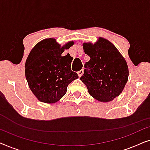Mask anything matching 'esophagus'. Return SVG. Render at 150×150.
Wrapping results in <instances>:
<instances>
[{
    "label": "esophagus",
    "mask_w": 150,
    "mask_h": 150,
    "mask_svg": "<svg viewBox=\"0 0 150 150\" xmlns=\"http://www.w3.org/2000/svg\"><path fill=\"white\" fill-rule=\"evenodd\" d=\"M83 74V69H81V70L78 71V75H79V77H81Z\"/></svg>",
    "instance_id": "obj_1"
}]
</instances>
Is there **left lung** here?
<instances>
[{"mask_svg": "<svg viewBox=\"0 0 150 150\" xmlns=\"http://www.w3.org/2000/svg\"><path fill=\"white\" fill-rule=\"evenodd\" d=\"M90 60L85 64L81 80L92 97L100 102H110L124 89L128 78L126 61L113 44L100 38L96 44H83Z\"/></svg>", "mask_w": 150, "mask_h": 150, "instance_id": "obj_1", "label": "left lung"}]
</instances>
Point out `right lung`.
<instances>
[{
	"label": "right lung",
	"instance_id": "add662e5",
	"mask_svg": "<svg viewBox=\"0 0 150 150\" xmlns=\"http://www.w3.org/2000/svg\"><path fill=\"white\" fill-rule=\"evenodd\" d=\"M73 44L70 42L61 48L54 39H46L30 51L25 63V76L30 90L40 101L57 102L66 93L69 84L79 78L71 70V57L61 56L65 49Z\"/></svg>",
	"mask_w": 150,
	"mask_h": 150
}]
</instances>
